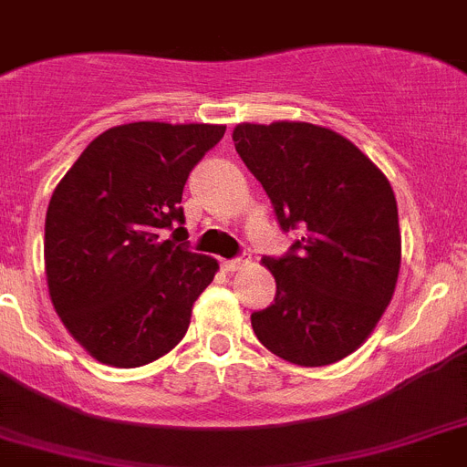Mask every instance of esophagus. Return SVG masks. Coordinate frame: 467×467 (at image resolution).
Masks as SVG:
<instances>
[{"instance_id":"obj_1","label":"esophagus","mask_w":467,"mask_h":467,"mask_svg":"<svg viewBox=\"0 0 467 467\" xmlns=\"http://www.w3.org/2000/svg\"><path fill=\"white\" fill-rule=\"evenodd\" d=\"M249 263H251L249 256L230 258V261H223V270H225V273H234V270H239V267L249 265Z\"/></svg>"}]
</instances>
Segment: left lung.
Masks as SVG:
<instances>
[{
	"label": "left lung",
	"instance_id": "obj_1",
	"mask_svg": "<svg viewBox=\"0 0 467 467\" xmlns=\"http://www.w3.org/2000/svg\"><path fill=\"white\" fill-rule=\"evenodd\" d=\"M234 150L284 233L303 230L284 256L263 263L277 282L251 327L273 355L327 367L374 331L395 294L402 237L388 178L362 150L307 121L237 124Z\"/></svg>",
	"mask_w": 467,
	"mask_h": 467
}]
</instances>
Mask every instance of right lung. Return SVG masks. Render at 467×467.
I'll use <instances>...</instances> for the list:
<instances>
[{
	"mask_svg": "<svg viewBox=\"0 0 467 467\" xmlns=\"http://www.w3.org/2000/svg\"><path fill=\"white\" fill-rule=\"evenodd\" d=\"M223 133L218 124L112 127L56 185L44 225L48 294L65 329L99 362L143 367L188 331L218 263L190 251L181 200Z\"/></svg>",
	"mask_w": 467,
	"mask_h": 467,
	"instance_id": "right-lung-1",
	"label": "right lung"
}]
</instances>
